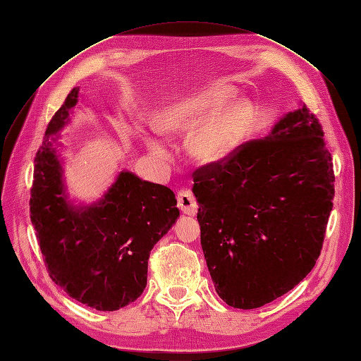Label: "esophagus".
Returning a JSON list of instances; mask_svg holds the SVG:
<instances>
[{"mask_svg": "<svg viewBox=\"0 0 361 361\" xmlns=\"http://www.w3.org/2000/svg\"><path fill=\"white\" fill-rule=\"evenodd\" d=\"M178 207L187 215H195L199 209V203L191 191L183 190L178 194Z\"/></svg>", "mask_w": 361, "mask_h": 361, "instance_id": "34e87169", "label": "esophagus"}]
</instances>
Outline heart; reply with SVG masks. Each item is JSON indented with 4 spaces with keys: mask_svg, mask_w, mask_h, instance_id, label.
<instances>
[{
    "mask_svg": "<svg viewBox=\"0 0 361 361\" xmlns=\"http://www.w3.org/2000/svg\"><path fill=\"white\" fill-rule=\"evenodd\" d=\"M232 90L211 87L167 105L157 116V128L170 138H191L190 152L202 164L226 159L243 140L253 122V106L245 99L226 102ZM147 147L158 157H167V150L158 138L146 137Z\"/></svg>",
    "mask_w": 361,
    "mask_h": 361,
    "instance_id": "heart-1",
    "label": "heart"
}]
</instances>
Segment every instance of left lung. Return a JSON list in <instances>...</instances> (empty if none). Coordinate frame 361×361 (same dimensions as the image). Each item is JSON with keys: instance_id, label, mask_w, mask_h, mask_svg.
I'll return each instance as SVG.
<instances>
[{"instance_id": "left-lung-1", "label": "left lung", "mask_w": 361, "mask_h": 361, "mask_svg": "<svg viewBox=\"0 0 361 361\" xmlns=\"http://www.w3.org/2000/svg\"><path fill=\"white\" fill-rule=\"evenodd\" d=\"M331 159L318 117L302 105L269 135L195 170L202 248L226 304L262 307L312 271L333 209Z\"/></svg>"}]
</instances>
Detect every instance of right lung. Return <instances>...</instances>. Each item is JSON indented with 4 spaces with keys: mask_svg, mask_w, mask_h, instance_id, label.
Instances as JSON below:
<instances>
[{
    "mask_svg": "<svg viewBox=\"0 0 361 361\" xmlns=\"http://www.w3.org/2000/svg\"><path fill=\"white\" fill-rule=\"evenodd\" d=\"M72 89L48 123L35 158L30 218L52 281L92 309L114 312L135 301L147 283L150 250L179 216L174 192L120 171L97 203L73 206L51 135L78 102Z\"/></svg>",
    "mask_w": 361,
    "mask_h": 361,
    "instance_id": "1",
    "label": "right lung"
}]
</instances>
